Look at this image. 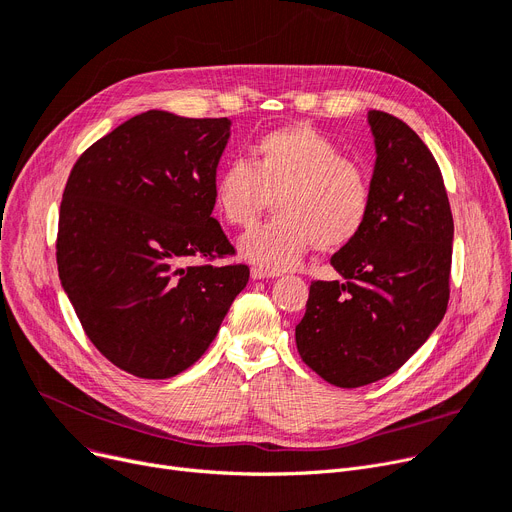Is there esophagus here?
<instances>
[{"label":"esophagus","instance_id":"obj_1","mask_svg":"<svg viewBox=\"0 0 512 512\" xmlns=\"http://www.w3.org/2000/svg\"><path fill=\"white\" fill-rule=\"evenodd\" d=\"M274 276H278V272L265 270V267H259V265H255L253 270H251V278L253 280H265V278H274Z\"/></svg>","mask_w":512,"mask_h":512}]
</instances>
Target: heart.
<instances>
[{
    "label": "heart",
    "instance_id": "obj_1",
    "mask_svg": "<svg viewBox=\"0 0 512 512\" xmlns=\"http://www.w3.org/2000/svg\"><path fill=\"white\" fill-rule=\"evenodd\" d=\"M276 201L280 218L249 232L240 251L265 270L297 265L313 247L340 251L367 226L373 186L367 170L342 157L340 147L309 124H290L261 134L253 164L232 159L213 182L220 218L240 230L259 222Z\"/></svg>",
    "mask_w": 512,
    "mask_h": 512
}]
</instances>
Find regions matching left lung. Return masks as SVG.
I'll return each mask as SVG.
<instances>
[{"mask_svg": "<svg viewBox=\"0 0 512 512\" xmlns=\"http://www.w3.org/2000/svg\"><path fill=\"white\" fill-rule=\"evenodd\" d=\"M373 205L361 236L332 257L344 280H315L299 355L338 388L378 382L405 365L442 321L450 297L452 211L444 178L419 134L371 110Z\"/></svg>", "mask_w": 512, "mask_h": 512, "instance_id": "obj_1", "label": "left lung"}]
</instances>
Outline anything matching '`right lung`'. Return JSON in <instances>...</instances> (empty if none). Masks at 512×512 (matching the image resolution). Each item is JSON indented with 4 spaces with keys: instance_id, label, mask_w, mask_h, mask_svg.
I'll return each mask as SVG.
<instances>
[{
    "instance_id": "right-lung-1",
    "label": "right lung",
    "mask_w": 512,
    "mask_h": 512,
    "mask_svg": "<svg viewBox=\"0 0 512 512\" xmlns=\"http://www.w3.org/2000/svg\"><path fill=\"white\" fill-rule=\"evenodd\" d=\"M228 118L149 110L76 159L58 218L62 286L97 351L166 380L207 351L249 282L211 218ZM195 258L197 264H188Z\"/></svg>"
}]
</instances>
